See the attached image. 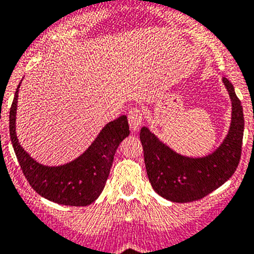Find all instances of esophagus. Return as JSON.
<instances>
[{
    "mask_svg": "<svg viewBox=\"0 0 254 254\" xmlns=\"http://www.w3.org/2000/svg\"><path fill=\"white\" fill-rule=\"evenodd\" d=\"M127 118H129V125H130V127H131V130H133V131H136V130L139 129V127L142 125V123H143L142 110L136 109V107L130 109Z\"/></svg>",
    "mask_w": 254,
    "mask_h": 254,
    "instance_id": "esophagus-1",
    "label": "esophagus"
}]
</instances>
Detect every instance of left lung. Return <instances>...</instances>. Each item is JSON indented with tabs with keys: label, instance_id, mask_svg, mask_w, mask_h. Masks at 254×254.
Segmentation results:
<instances>
[{
	"label": "left lung",
	"instance_id": "obj_1",
	"mask_svg": "<svg viewBox=\"0 0 254 254\" xmlns=\"http://www.w3.org/2000/svg\"><path fill=\"white\" fill-rule=\"evenodd\" d=\"M231 101L228 133L215 151L200 157L178 153L149 127L140 129L144 164L152 188L171 202L185 203L206 197L231 178L240 160L244 133L243 107L233 84L222 78Z\"/></svg>",
	"mask_w": 254,
	"mask_h": 254
}]
</instances>
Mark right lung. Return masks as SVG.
<instances>
[{"instance_id": "right-lung-1", "label": "right lung", "mask_w": 254, "mask_h": 254, "mask_svg": "<svg viewBox=\"0 0 254 254\" xmlns=\"http://www.w3.org/2000/svg\"><path fill=\"white\" fill-rule=\"evenodd\" d=\"M19 88L10 109V138L23 174L39 195L65 206H88L100 197L110 175L115 152L129 135L125 115L110 121L96 139L75 160L59 166H46L21 147L16 135V110Z\"/></svg>"}]
</instances>
